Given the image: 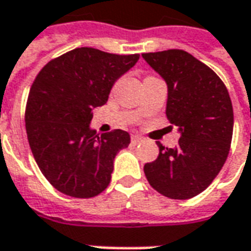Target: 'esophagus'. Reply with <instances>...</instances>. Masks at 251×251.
<instances>
[{
    "label": "esophagus",
    "instance_id": "34e87169",
    "mask_svg": "<svg viewBox=\"0 0 251 251\" xmlns=\"http://www.w3.org/2000/svg\"><path fill=\"white\" fill-rule=\"evenodd\" d=\"M131 142H133V144H141V142H144V137L131 136Z\"/></svg>",
    "mask_w": 251,
    "mask_h": 251
}]
</instances>
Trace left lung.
I'll list each match as a JSON object with an SVG mask.
<instances>
[{"mask_svg":"<svg viewBox=\"0 0 251 251\" xmlns=\"http://www.w3.org/2000/svg\"><path fill=\"white\" fill-rule=\"evenodd\" d=\"M168 84L167 117L181 136L175 148L158 142L147 163L149 184L169 199H191L221 172L230 152L234 113L225 83L210 67L183 50L142 53Z\"/></svg>","mask_w":251,"mask_h":251,"instance_id":"obj_1","label":"left lung"}]
</instances>
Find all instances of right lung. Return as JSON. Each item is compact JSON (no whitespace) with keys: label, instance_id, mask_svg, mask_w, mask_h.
<instances>
[{"label":"right lung","instance_id":"add662e5","mask_svg":"<svg viewBox=\"0 0 251 251\" xmlns=\"http://www.w3.org/2000/svg\"><path fill=\"white\" fill-rule=\"evenodd\" d=\"M138 57L82 47L50 60L35 77L25 107L26 136L41 174L59 192L88 199L110 184L115 154L130 136L90 130L91 110L107 102L115 80Z\"/></svg>","mask_w":251,"mask_h":251}]
</instances>
